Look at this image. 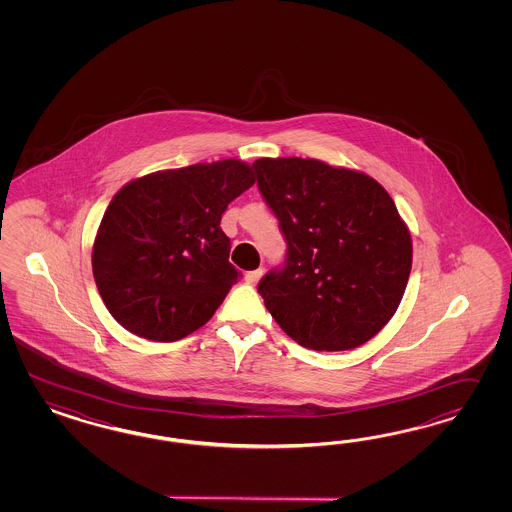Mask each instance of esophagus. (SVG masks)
I'll list each match as a JSON object with an SVG mask.
<instances>
[{
  "instance_id": "1",
  "label": "esophagus",
  "mask_w": 512,
  "mask_h": 512,
  "mask_svg": "<svg viewBox=\"0 0 512 512\" xmlns=\"http://www.w3.org/2000/svg\"><path fill=\"white\" fill-rule=\"evenodd\" d=\"M263 268H257V270H251L246 274V283L249 285H257L259 283V279L263 278Z\"/></svg>"
}]
</instances>
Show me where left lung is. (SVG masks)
I'll list each match as a JSON object with an SVG mask.
<instances>
[{
  "label": "left lung",
  "instance_id": "8db88e82",
  "mask_svg": "<svg viewBox=\"0 0 512 512\" xmlns=\"http://www.w3.org/2000/svg\"><path fill=\"white\" fill-rule=\"evenodd\" d=\"M264 201L287 240V264L259 293L281 330L315 351L372 340L402 302L413 242L398 208L366 172L319 159L253 163Z\"/></svg>",
  "mask_w": 512,
  "mask_h": 512
}]
</instances>
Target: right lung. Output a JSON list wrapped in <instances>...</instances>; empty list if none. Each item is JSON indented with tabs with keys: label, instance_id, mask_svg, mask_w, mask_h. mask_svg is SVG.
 I'll list each match as a JSON object with an SVG mask.
<instances>
[{
	"label": "right lung",
	"instance_id": "1",
	"mask_svg": "<svg viewBox=\"0 0 512 512\" xmlns=\"http://www.w3.org/2000/svg\"><path fill=\"white\" fill-rule=\"evenodd\" d=\"M255 184L240 159L150 172L110 201L95 234V285L125 330L182 340L206 325L242 274L221 231L229 202Z\"/></svg>",
	"mask_w": 512,
	"mask_h": 512
}]
</instances>
